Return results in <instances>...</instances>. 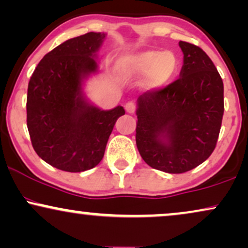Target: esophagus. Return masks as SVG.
Instances as JSON below:
<instances>
[{
	"instance_id": "esophagus-1",
	"label": "esophagus",
	"mask_w": 248,
	"mask_h": 248,
	"mask_svg": "<svg viewBox=\"0 0 248 248\" xmlns=\"http://www.w3.org/2000/svg\"><path fill=\"white\" fill-rule=\"evenodd\" d=\"M124 108H126V111L128 112V113L133 114V113H135V111H136V104L133 102H128L126 106H124Z\"/></svg>"
}]
</instances>
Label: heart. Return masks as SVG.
<instances>
[{
	"label": "heart",
	"mask_w": 248,
	"mask_h": 248,
	"mask_svg": "<svg viewBox=\"0 0 248 248\" xmlns=\"http://www.w3.org/2000/svg\"><path fill=\"white\" fill-rule=\"evenodd\" d=\"M119 66L124 78L137 80L145 77L144 88L156 90L174 79L178 70V59L171 51L143 50L122 58Z\"/></svg>",
	"instance_id": "b5f03b06"
}]
</instances>
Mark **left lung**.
Listing matches in <instances>:
<instances>
[{"label": "left lung", "instance_id": "8db88e82", "mask_svg": "<svg viewBox=\"0 0 248 248\" xmlns=\"http://www.w3.org/2000/svg\"><path fill=\"white\" fill-rule=\"evenodd\" d=\"M183 66L167 87L137 99L136 145L150 167L169 174L196 168L214 151L224 112L223 81L207 54L180 41Z\"/></svg>", "mask_w": 248, "mask_h": 248}]
</instances>
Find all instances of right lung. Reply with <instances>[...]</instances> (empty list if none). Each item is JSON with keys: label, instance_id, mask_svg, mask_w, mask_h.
Listing matches in <instances>:
<instances>
[{"label": "right lung", "instance_id": "obj_1", "mask_svg": "<svg viewBox=\"0 0 248 248\" xmlns=\"http://www.w3.org/2000/svg\"><path fill=\"white\" fill-rule=\"evenodd\" d=\"M104 33H87L56 46L41 59L27 89V128L42 160L70 173L101 162L122 106L103 111L83 97L82 84L97 72Z\"/></svg>", "mask_w": 248, "mask_h": 248}]
</instances>
